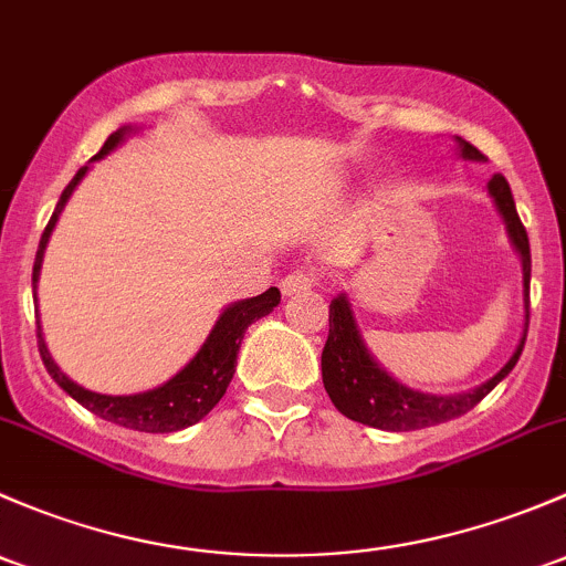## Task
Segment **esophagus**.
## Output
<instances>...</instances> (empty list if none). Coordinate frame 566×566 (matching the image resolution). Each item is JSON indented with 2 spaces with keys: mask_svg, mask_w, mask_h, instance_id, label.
Segmentation results:
<instances>
[{
  "mask_svg": "<svg viewBox=\"0 0 566 566\" xmlns=\"http://www.w3.org/2000/svg\"><path fill=\"white\" fill-rule=\"evenodd\" d=\"M313 275H307V272H291V275H285L283 277V283H281V291H283V296H291V294H300V291H307V289H313Z\"/></svg>",
  "mask_w": 566,
  "mask_h": 566,
  "instance_id": "esophagus-1",
  "label": "esophagus"
}]
</instances>
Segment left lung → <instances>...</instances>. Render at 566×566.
Returning a JSON list of instances; mask_svg holds the SVG:
<instances>
[{"mask_svg":"<svg viewBox=\"0 0 566 566\" xmlns=\"http://www.w3.org/2000/svg\"><path fill=\"white\" fill-rule=\"evenodd\" d=\"M458 153L463 160H485V155L469 142L458 138ZM488 193L496 203L499 214L504 218L506 234H510L512 248L521 255L523 266V305H526V324H523V335L517 348L512 352L510 363L501 368L496 376L488 378L480 387L469 389L460 395H430L419 392V389L406 387L395 376H389L381 365L373 359L363 340L357 318H354L352 300L346 294H337L329 302V337L324 343L322 352V376L324 389L332 398L335 409L346 413L354 422L370 424L378 430H422L430 424H441L447 419H455L460 413L471 411L501 378L510 376L521 359L523 343H526L528 332V283H532V250H528V234L523 229L521 218H517L515 201H512V190L501 174H493L488 182Z\"/></svg>","mask_w":566,"mask_h":566,"instance_id":"obj_1","label":"left lung"}]
</instances>
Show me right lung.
<instances>
[{
    "label": "right lung",
    "mask_w": 566,
    "mask_h": 566,
    "mask_svg": "<svg viewBox=\"0 0 566 566\" xmlns=\"http://www.w3.org/2000/svg\"><path fill=\"white\" fill-rule=\"evenodd\" d=\"M138 130H142L138 125L136 127L125 125L116 133H111L101 153L92 157V160H101V157L111 155L127 136H133V133ZM86 171H90V166L78 168V174L70 179V185L62 190L60 201H56V209L54 214H51L49 226H45L43 237H40V248H38V255H34V270H32L34 294H38L40 270H43V255H45V248H49L51 231H54L67 198L73 196L75 185L86 177ZM277 305H281V291L277 289L264 291V294L259 296H250V300L231 302V305L218 316V322H214L212 332H209L207 340H203V346L196 352V357L190 359L177 376L168 378L166 384L138 395H103L75 384L73 378L60 370V365H56L54 357H51L40 324H38V348H40V357H43L45 370L51 373V378L65 389L70 398L78 400L84 409L97 413V417L106 419V422L119 424V428L142 430V433H174V430H182V428H190V424H196L198 419L207 417V413L220 403V398H223L226 389H229L231 378H234L237 354H240L244 332H248V326L253 322L270 316Z\"/></svg>",
    "instance_id": "obj_1"
}]
</instances>
